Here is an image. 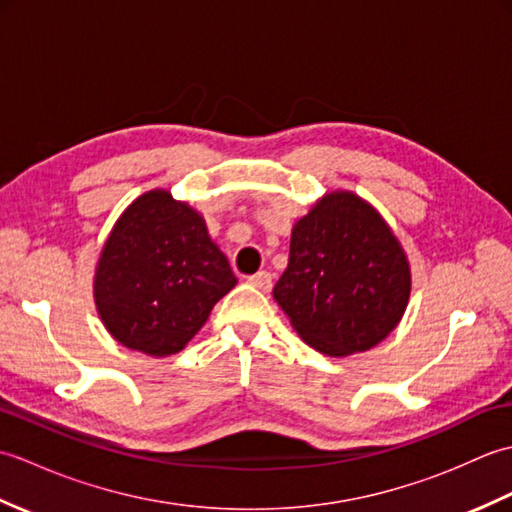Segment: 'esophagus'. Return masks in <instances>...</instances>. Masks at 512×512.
I'll list each match as a JSON object with an SVG mask.
<instances>
[{"instance_id":"esophagus-1","label":"esophagus","mask_w":512,"mask_h":512,"mask_svg":"<svg viewBox=\"0 0 512 512\" xmlns=\"http://www.w3.org/2000/svg\"><path fill=\"white\" fill-rule=\"evenodd\" d=\"M250 284H253L255 288L268 292L270 288H273V275L266 273V270H259V273H255L253 277H248Z\"/></svg>"}]
</instances>
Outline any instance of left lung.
Segmentation results:
<instances>
[{
  "label": "left lung",
  "mask_w": 512,
  "mask_h": 512,
  "mask_svg": "<svg viewBox=\"0 0 512 512\" xmlns=\"http://www.w3.org/2000/svg\"><path fill=\"white\" fill-rule=\"evenodd\" d=\"M409 292L407 255L387 222L358 195L334 191L292 228L273 297L310 347L347 356L396 328Z\"/></svg>",
  "instance_id": "obj_1"
}]
</instances>
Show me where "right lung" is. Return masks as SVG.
I'll return each mask as SVG.
<instances>
[{
	"instance_id": "add662e5",
	"label": "right lung",
	"mask_w": 512,
	"mask_h": 512,
	"mask_svg": "<svg viewBox=\"0 0 512 512\" xmlns=\"http://www.w3.org/2000/svg\"><path fill=\"white\" fill-rule=\"evenodd\" d=\"M237 284L204 217L165 189L118 217L94 277L99 317L118 343L149 356L180 352Z\"/></svg>"
}]
</instances>
